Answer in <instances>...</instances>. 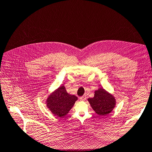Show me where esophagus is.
<instances>
[{
  "instance_id": "1",
  "label": "esophagus",
  "mask_w": 152,
  "mask_h": 152,
  "mask_svg": "<svg viewBox=\"0 0 152 152\" xmlns=\"http://www.w3.org/2000/svg\"><path fill=\"white\" fill-rule=\"evenodd\" d=\"M86 95H83L82 96H81V97H80V99L81 100V101H86Z\"/></svg>"
}]
</instances>
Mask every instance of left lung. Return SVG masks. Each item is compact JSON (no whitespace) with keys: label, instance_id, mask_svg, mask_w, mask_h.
<instances>
[{"label":"left lung","instance_id":"obj_1","mask_svg":"<svg viewBox=\"0 0 152 152\" xmlns=\"http://www.w3.org/2000/svg\"><path fill=\"white\" fill-rule=\"evenodd\" d=\"M88 100L93 110L99 115L110 114L114 108L116 102L114 96L102 88L95 91L94 97Z\"/></svg>","mask_w":152,"mask_h":152}]
</instances>
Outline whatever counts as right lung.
Listing matches in <instances>:
<instances>
[{
	"mask_svg": "<svg viewBox=\"0 0 152 152\" xmlns=\"http://www.w3.org/2000/svg\"><path fill=\"white\" fill-rule=\"evenodd\" d=\"M77 100V96L69 94L64 86H61L48 96L46 106L52 114L58 117H63L69 112Z\"/></svg>",
	"mask_w": 152,
	"mask_h": 152,
	"instance_id": "right-lung-1",
	"label": "right lung"
}]
</instances>
